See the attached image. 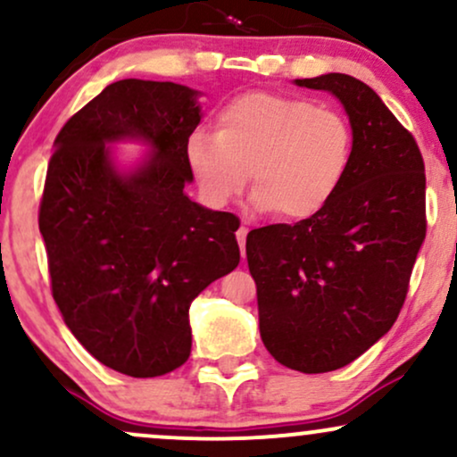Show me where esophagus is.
Wrapping results in <instances>:
<instances>
[{"instance_id": "34e87169", "label": "esophagus", "mask_w": 457, "mask_h": 457, "mask_svg": "<svg viewBox=\"0 0 457 457\" xmlns=\"http://www.w3.org/2000/svg\"><path fill=\"white\" fill-rule=\"evenodd\" d=\"M246 234H249V228H238V232H236V238H238V245H240V253H243L245 258V246H246Z\"/></svg>"}]
</instances>
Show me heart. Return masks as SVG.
Masks as SVG:
<instances>
[{"instance_id": "heart-1", "label": "heart", "mask_w": 457, "mask_h": 457, "mask_svg": "<svg viewBox=\"0 0 457 457\" xmlns=\"http://www.w3.org/2000/svg\"><path fill=\"white\" fill-rule=\"evenodd\" d=\"M217 133L195 130L187 161L212 204L234 202L249 185L255 206L281 219L313 217L342 185L353 129L342 113L307 98L251 90L219 109Z\"/></svg>"}]
</instances>
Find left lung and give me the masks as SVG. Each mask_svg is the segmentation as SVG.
Returning a JSON list of instances; mask_svg holds the SVG:
<instances>
[{"mask_svg": "<svg viewBox=\"0 0 457 457\" xmlns=\"http://www.w3.org/2000/svg\"><path fill=\"white\" fill-rule=\"evenodd\" d=\"M342 101L353 159L327 206L295 225L246 236L260 335L290 370L324 374L353 363L393 327L426 238V165L412 133L359 79H296Z\"/></svg>", "mask_w": 457, "mask_h": 457, "instance_id": "left-lung-1", "label": "left lung"}]
</instances>
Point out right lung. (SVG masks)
I'll return each mask as SVG.
<instances>
[{
	"instance_id": "1",
	"label": "right lung",
	"mask_w": 457,
	"mask_h": 457,
	"mask_svg": "<svg viewBox=\"0 0 457 457\" xmlns=\"http://www.w3.org/2000/svg\"><path fill=\"white\" fill-rule=\"evenodd\" d=\"M195 96L171 81H115L62 127L46 167L38 228L51 292L79 344L133 378L185 363L193 298L240 262L238 217L185 193ZM124 137L155 148L129 177L104 148Z\"/></svg>"
}]
</instances>
